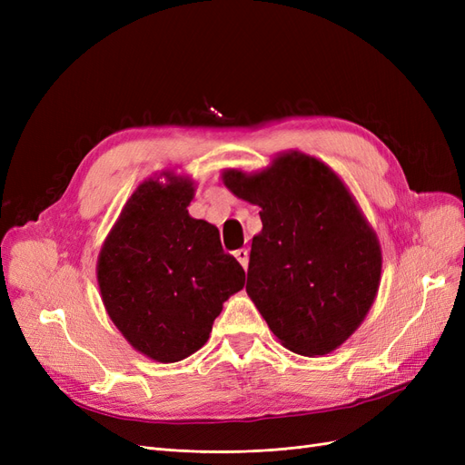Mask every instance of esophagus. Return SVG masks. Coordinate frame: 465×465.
I'll return each mask as SVG.
<instances>
[{
	"mask_svg": "<svg viewBox=\"0 0 465 465\" xmlns=\"http://www.w3.org/2000/svg\"><path fill=\"white\" fill-rule=\"evenodd\" d=\"M234 258H236L238 262H241V265L246 270V267H248V250H246V248L236 250V252H234Z\"/></svg>",
	"mask_w": 465,
	"mask_h": 465,
	"instance_id": "obj_1",
	"label": "esophagus"
}]
</instances>
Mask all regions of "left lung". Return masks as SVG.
Returning <instances> with one entry per match:
<instances>
[{
	"label": "left lung",
	"instance_id": "obj_1",
	"mask_svg": "<svg viewBox=\"0 0 465 465\" xmlns=\"http://www.w3.org/2000/svg\"><path fill=\"white\" fill-rule=\"evenodd\" d=\"M224 186L262 207L246 292L277 340L314 357L367 316L382 270L374 231L330 166L289 153L260 174L227 171Z\"/></svg>",
	"mask_w": 465,
	"mask_h": 465
}]
</instances>
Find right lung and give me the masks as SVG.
I'll return each instance as SVG.
<instances>
[{
    "mask_svg": "<svg viewBox=\"0 0 465 465\" xmlns=\"http://www.w3.org/2000/svg\"><path fill=\"white\" fill-rule=\"evenodd\" d=\"M168 176V174H164ZM190 180H147L125 203L96 265L106 312L137 351L176 362L205 345L223 302L244 287L213 224L188 215Z\"/></svg>",
    "mask_w": 465,
    "mask_h": 465,
    "instance_id": "obj_1",
    "label": "right lung"
}]
</instances>
